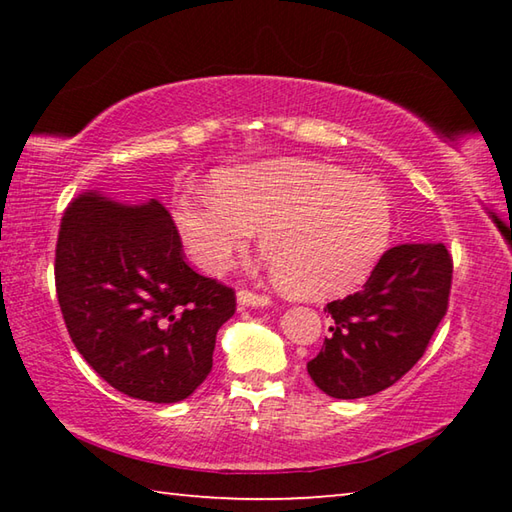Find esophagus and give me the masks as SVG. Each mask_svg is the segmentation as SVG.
<instances>
[{
	"label": "esophagus",
	"instance_id": "1",
	"mask_svg": "<svg viewBox=\"0 0 512 512\" xmlns=\"http://www.w3.org/2000/svg\"><path fill=\"white\" fill-rule=\"evenodd\" d=\"M237 302L241 307H268V305H271V298L259 296V293H253L248 289H241L237 293Z\"/></svg>",
	"mask_w": 512,
	"mask_h": 512
}]
</instances>
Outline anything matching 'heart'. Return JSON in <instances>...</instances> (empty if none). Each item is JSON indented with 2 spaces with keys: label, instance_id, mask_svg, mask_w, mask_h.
<instances>
[{
  "label": "heart",
  "instance_id": "obj_1",
  "mask_svg": "<svg viewBox=\"0 0 512 512\" xmlns=\"http://www.w3.org/2000/svg\"><path fill=\"white\" fill-rule=\"evenodd\" d=\"M173 219L205 273L228 268L262 232L259 246L277 284L300 300L359 287L393 235L384 187L336 164L296 158L223 169L212 192L178 196Z\"/></svg>",
  "mask_w": 512,
  "mask_h": 512
}]
</instances>
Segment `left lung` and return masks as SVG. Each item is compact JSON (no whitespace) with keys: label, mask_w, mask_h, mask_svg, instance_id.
I'll use <instances>...</instances> for the list:
<instances>
[{"label":"left lung","mask_w":512,"mask_h":512,"mask_svg":"<svg viewBox=\"0 0 512 512\" xmlns=\"http://www.w3.org/2000/svg\"><path fill=\"white\" fill-rule=\"evenodd\" d=\"M452 268L445 244H402L381 255L361 291L329 302L332 334L307 363L320 391L357 400L402 379L447 314Z\"/></svg>","instance_id":"8db88e82"}]
</instances>
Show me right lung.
Wrapping results in <instances>:
<instances>
[{
	"label": "right lung",
	"instance_id": "right-lung-1",
	"mask_svg": "<svg viewBox=\"0 0 512 512\" xmlns=\"http://www.w3.org/2000/svg\"><path fill=\"white\" fill-rule=\"evenodd\" d=\"M56 293L81 357L135 400L173 404L212 370L235 291L198 275L164 205L74 198L56 244Z\"/></svg>",
	"mask_w": 512,
	"mask_h": 512
}]
</instances>
